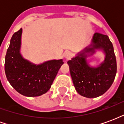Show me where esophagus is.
Here are the masks:
<instances>
[{
  "mask_svg": "<svg viewBox=\"0 0 124 124\" xmlns=\"http://www.w3.org/2000/svg\"><path fill=\"white\" fill-rule=\"evenodd\" d=\"M63 56H64V57L66 59L68 60L70 59V58L72 57V52L70 51H66L64 53V54H63Z\"/></svg>",
  "mask_w": 124,
  "mask_h": 124,
  "instance_id": "obj_1",
  "label": "esophagus"
}]
</instances>
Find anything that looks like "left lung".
<instances>
[{
  "mask_svg": "<svg viewBox=\"0 0 124 124\" xmlns=\"http://www.w3.org/2000/svg\"><path fill=\"white\" fill-rule=\"evenodd\" d=\"M96 51H101L104 53V60L97 67H92L89 64L87 58ZM67 63L76 92L88 98L104 94L112 86L117 72L112 43L108 36L100 33H95L91 44Z\"/></svg>",
  "mask_w": 124,
  "mask_h": 124,
  "instance_id": "obj_1",
  "label": "left lung"
}]
</instances>
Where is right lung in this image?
I'll use <instances>...</instances> for the list:
<instances>
[{
	"label": "right lung",
	"mask_w": 124,
	"mask_h": 124,
	"mask_svg": "<svg viewBox=\"0 0 124 124\" xmlns=\"http://www.w3.org/2000/svg\"><path fill=\"white\" fill-rule=\"evenodd\" d=\"M23 28L10 39L5 56L4 70L10 85L23 96H40L50 88L63 60H51L39 64L25 59L20 53Z\"/></svg>",
	"instance_id": "1"
}]
</instances>
